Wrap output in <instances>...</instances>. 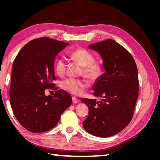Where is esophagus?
<instances>
[{"label":"esophagus","mask_w":160,"mask_h":160,"mask_svg":"<svg viewBox=\"0 0 160 160\" xmlns=\"http://www.w3.org/2000/svg\"><path fill=\"white\" fill-rule=\"evenodd\" d=\"M72 103H77V102H78V100L77 99V98H75V97H73V98H72Z\"/></svg>","instance_id":"34e87169"}]
</instances>
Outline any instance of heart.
I'll list each match as a JSON object with an SVG mask.
<instances>
[{"instance_id": "1", "label": "heart", "mask_w": 160, "mask_h": 160, "mask_svg": "<svg viewBox=\"0 0 160 160\" xmlns=\"http://www.w3.org/2000/svg\"><path fill=\"white\" fill-rule=\"evenodd\" d=\"M71 59L82 66V74L89 81H95L101 76L103 71V66L101 62L94 60V55L84 49H77L69 53ZM67 63L64 59H57L55 63L56 73L61 77L65 73ZM88 86V81L84 79L69 78L62 82L61 87L65 91L79 95Z\"/></svg>"}]
</instances>
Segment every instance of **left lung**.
Here are the masks:
<instances>
[{"instance_id": "left-lung-1", "label": "left lung", "mask_w": 160, "mask_h": 160, "mask_svg": "<svg viewBox=\"0 0 160 160\" xmlns=\"http://www.w3.org/2000/svg\"><path fill=\"white\" fill-rule=\"evenodd\" d=\"M89 48L101 55L105 72L93 88V95L101 99H81L89 108L83 126L95 136L108 138L122 131L132 119L139 95L138 68L131 53L114 40Z\"/></svg>"}]
</instances>
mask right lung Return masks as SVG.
Here are the masks:
<instances>
[{
  "instance_id": "right-lung-1",
  "label": "right lung",
  "mask_w": 160,
  "mask_h": 160,
  "mask_svg": "<svg viewBox=\"0 0 160 160\" xmlns=\"http://www.w3.org/2000/svg\"><path fill=\"white\" fill-rule=\"evenodd\" d=\"M69 45L49 37L37 38L27 43L13 62L10 103L19 123L31 132L54 128L72 103L71 95L57 90L54 83L55 57ZM47 88L56 90L55 95L46 96Z\"/></svg>"
}]
</instances>
